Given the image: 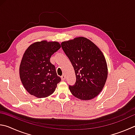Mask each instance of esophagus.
Listing matches in <instances>:
<instances>
[{
  "label": "esophagus",
  "instance_id": "1",
  "mask_svg": "<svg viewBox=\"0 0 135 135\" xmlns=\"http://www.w3.org/2000/svg\"><path fill=\"white\" fill-rule=\"evenodd\" d=\"M61 80H64L65 79V75H62L61 77Z\"/></svg>",
  "mask_w": 135,
  "mask_h": 135
}]
</instances>
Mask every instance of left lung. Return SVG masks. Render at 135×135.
Wrapping results in <instances>:
<instances>
[{"label": "left lung", "instance_id": "1", "mask_svg": "<svg viewBox=\"0 0 135 135\" xmlns=\"http://www.w3.org/2000/svg\"><path fill=\"white\" fill-rule=\"evenodd\" d=\"M61 48L75 71L76 81L73 85H69L72 94L83 100L96 97L107 77V63L102 51L84 37L62 42Z\"/></svg>", "mask_w": 135, "mask_h": 135}]
</instances>
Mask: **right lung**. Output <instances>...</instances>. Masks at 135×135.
<instances>
[{
  "mask_svg": "<svg viewBox=\"0 0 135 135\" xmlns=\"http://www.w3.org/2000/svg\"><path fill=\"white\" fill-rule=\"evenodd\" d=\"M61 48L57 42L42 41L29 46L22 59L19 74L22 83L29 94L38 98L48 97L54 92L61 78L50 58Z\"/></svg>",
  "mask_w": 135,
  "mask_h": 135,
  "instance_id": "right-lung-1",
  "label": "right lung"
}]
</instances>
